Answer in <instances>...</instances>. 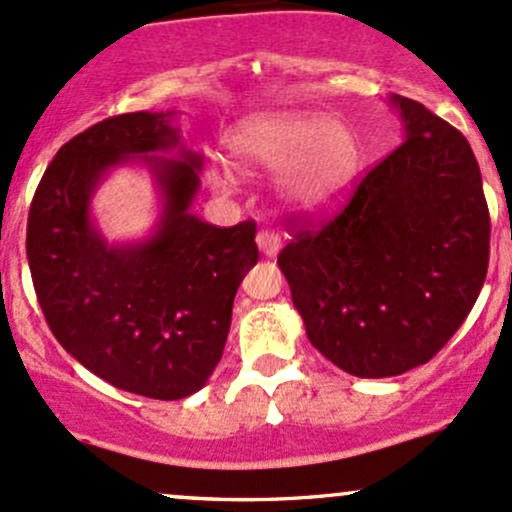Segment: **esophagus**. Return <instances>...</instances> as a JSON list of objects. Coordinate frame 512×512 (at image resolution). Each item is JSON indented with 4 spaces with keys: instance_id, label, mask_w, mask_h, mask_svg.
<instances>
[{
    "instance_id": "esophagus-1",
    "label": "esophagus",
    "mask_w": 512,
    "mask_h": 512,
    "mask_svg": "<svg viewBox=\"0 0 512 512\" xmlns=\"http://www.w3.org/2000/svg\"><path fill=\"white\" fill-rule=\"evenodd\" d=\"M257 247H260L262 255L274 257L279 252V247H282V235L274 233V230H260L257 233Z\"/></svg>"
}]
</instances>
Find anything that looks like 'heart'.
<instances>
[{"label": "heart", "instance_id": "obj_1", "mask_svg": "<svg viewBox=\"0 0 512 512\" xmlns=\"http://www.w3.org/2000/svg\"><path fill=\"white\" fill-rule=\"evenodd\" d=\"M230 167L279 172V192L294 209L320 213L350 192L359 170L355 131L340 119L303 111L255 116L230 133Z\"/></svg>", "mask_w": 512, "mask_h": 512}]
</instances>
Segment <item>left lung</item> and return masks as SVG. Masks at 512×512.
<instances>
[{"label":"left lung","mask_w":512,"mask_h":512,"mask_svg":"<svg viewBox=\"0 0 512 512\" xmlns=\"http://www.w3.org/2000/svg\"><path fill=\"white\" fill-rule=\"evenodd\" d=\"M406 140L364 174L338 216L289 218L279 252L308 340L362 379L430 362L474 308L491 218L471 145L420 101L393 94Z\"/></svg>","instance_id":"1"}]
</instances>
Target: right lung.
<instances>
[{
	"label": "right lung",
	"mask_w": 512,
	"mask_h": 512,
	"mask_svg": "<svg viewBox=\"0 0 512 512\" xmlns=\"http://www.w3.org/2000/svg\"><path fill=\"white\" fill-rule=\"evenodd\" d=\"M172 114L111 116L67 140L43 174L26 228L33 289L55 340L82 367L138 396L177 401L206 384L257 262L255 221L218 228L196 218L201 157L184 150ZM177 149L179 158H165ZM138 159L163 194L158 230L109 246L88 204L111 166Z\"/></svg>",
	"instance_id": "obj_1"
}]
</instances>
